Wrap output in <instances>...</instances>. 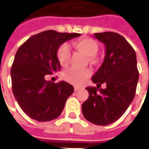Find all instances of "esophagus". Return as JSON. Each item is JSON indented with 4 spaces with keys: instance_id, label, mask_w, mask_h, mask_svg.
Segmentation results:
<instances>
[{
    "instance_id": "34e87169",
    "label": "esophagus",
    "mask_w": 149,
    "mask_h": 149,
    "mask_svg": "<svg viewBox=\"0 0 149 149\" xmlns=\"http://www.w3.org/2000/svg\"><path fill=\"white\" fill-rule=\"evenodd\" d=\"M80 89H81V87H79V86H74L75 91H78V90H80Z\"/></svg>"
}]
</instances>
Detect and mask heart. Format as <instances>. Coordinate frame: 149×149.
I'll return each instance as SVG.
<instances>
[{"label": "heart", "mask_w": 149, "mask_h": 149, "mask_svg": "<svg viewBox=\"0 0 149 149\" xmlns=\"http://www.w3.org/2000/svg\"><path fill=\"white\" fill-rule=\"evenodd\" d=\"M74 47L89 57L95 56L98 52V45L96 41L92 38H83L77 41L74 42ZM57 58L60 64L63 66H66L69 64L71 58V51L68 44L64 43L59 47L57 51ZM91 74L92 71L89 68H71L64 72V77L71 84L81 85L87 78L91 76Z\"/></svg>", "instance_id": "obj_1"}]
</instances>
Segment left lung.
<instances>
[{
	"label": "left lung",
	"instance_id": "left-lung-1",
	"mask_svg": "<svg viewBox=\"0 0 149 149\" xmlns=\"http://www.w3.org/2000/svg\"><path fill=\"white\" fill-rule=\"evenodd\" d=\"M103 42V63L92 77L97 87H87L89 96L83 102L82 113L93 124L106 126L117 121L125 113L136 95L139 72L135 50L124 37L114 32L96 33ZM106 83L107 88L100 89Z\"/></svg>",
	"mask_w": 149,
	"mask_h": 149
}]
</instances>
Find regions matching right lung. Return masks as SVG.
I'll return each instance as SVG.
<instances>
[{"label":"right lung","mask_w":149,"mask_h":149,"mask_svg":"<svg viewBox=\"0 0 149 149\" xmlns=\"http://www.w3.org/2000/svg\"><path fill=\"white\" fill-rule=\"evenodd\" d=\"M77 33L42 31L28 38L17 51L11 68L12 89L22 110L31 118L47 122L58 118L68 97L74 92L67 82L53 83L45 76L60 71V46Z\"/></svg>","instance_id":"obj_1"}]
</instances>
